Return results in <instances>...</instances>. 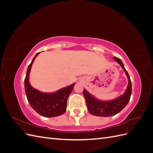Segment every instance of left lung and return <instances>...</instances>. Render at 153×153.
Returning <instances> with one entry per match:
<instances>
[{
    "mask_svg": "<svg viewBox=\"0 0 153 153\" xmlns=\"http://www.w3.org/2000/svg\"><path fill=\"white\" fill-rule=\"evenodd\" d=\"M121 68L124 69L128 77V84L124 93L118 98L112 100L102 101L97 99L90 94L86 89H84L83 94L86 101L87 110L93 115L100 117H110L118 114L126 106L131 94V82L127 71L125 69L122 61L117 57H114Z\"/></svg>",
    "mask_w": 153,
    "mask_h": 153,
    "instance_id": "8db88e82",
    "label": "left lung"
}]
</instances>
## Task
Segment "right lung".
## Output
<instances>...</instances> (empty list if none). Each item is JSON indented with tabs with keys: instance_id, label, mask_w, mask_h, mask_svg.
<instances>
[{
	"instance_id": "add662e5",
	"label": "right lung",
	"mask_w": 153,
	"mask_h": 153,
	"mask_svg": "<svg viewBox=\"0 0 153 153\" xmlns=\"http://www.w3.org/2000/svg\"><path fill=\"white\" fill-rule=\"evenodd\" d=\"M39 53H36L27 70L24 80L27 98L31 107L42 116L47 117L59 116L66 112L68 98L73 90L75 84L73 83L70 85L50 93L41 92L32 87L29 82L30 72L32 64Z\"/></svg>"
}]
</instances>
